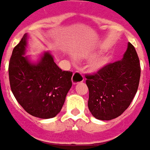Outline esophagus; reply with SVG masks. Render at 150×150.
<instances>
[{
  "instance_id": "obj_1",
  "label": "esophagus",
  "mask_w": 150,
  "mask_h": 150,
  "mask_svg": "<svg viewBox=\"0 0 150 150\" xmlns=\"http://www.w3.org/2000/svg\"><path fill=\"white\" fill-rule=\"evenodd\" d=\"M84 81V77L82 75V73L78 72V71H76L75 73H73V77H72V81H73V85H76L77 83H80V82H82Z\"/></svg>"
}]
</instances>
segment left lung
<instances>
[{
    "label": "left lung",
    "mask_w": 150,
    "mask_h": 150,
    "mask_svg": "<svg viewBox=\"0 0 150 150\" xmlns=\"http://www.w3.org/2000/svg\"><path fill=\"white\" fill-rule=\"evenodd\" d=\"M140 77L139 57L130 43L122 60L107 64L96 73L86 75L88 107L93 116L111 120L123 114L137 91Z\"/></svg>",
    "instance_id": "8db88e82"
}]
</instances>
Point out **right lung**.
<instances>
[{
	"mask_svg": "<svg viewBox=\"0 0 150 150\" xmlns=\"http://www.w3.org/2000/svg\"><path fill=\"white\" fill-rule=\"evenodd\" d=\"M26 39L25 35L13 50L9 64L10 88L27 113L40 119L55 117L72 86L73 73L60 69L47 52L38 63H30L24 56Z\"/></svg>",
	"mask_w": 150,
	"mask_h": 150,
	"instance_id": "obj_1",
	"label": "right lung"
}]
</instances>
